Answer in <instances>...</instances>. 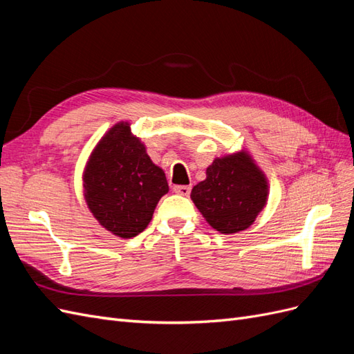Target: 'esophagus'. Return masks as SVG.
<instances>
[{
    "label": "esophagus",
    "instance_id": "1",
    "mask_svg": "<svg viewBox=\"0 0 354 354\" xmlns=\"http://www.w3.org/2000/svg\"><path fill=\"white\" fill-rule=\"evenodd\" d=\"M190 190H192L190 186H176V187H174L176 194H178V195H181V196H189V195H190Z\"/></svg>",
    "mask_w": 354,
    "mask_h": 354
}]
</instances>
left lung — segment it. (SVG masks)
<instances>
[{
    "label": "left lung",
    "instance_id": "left-lung-1",
    "mask_svg": "<svg viewBox=\"0 0 354 354\" xmlns=\"http://www.w3.org/2000/svg\"><path fill=\"white\" fill-rule=\"evenodd\" d=\"M192 201L212 229L232 234L248 229L269 199V180L245 149L216 158Z\"/></svg>",
    "mask_w": 354,
    "mask_h": 354
}]
</instances>
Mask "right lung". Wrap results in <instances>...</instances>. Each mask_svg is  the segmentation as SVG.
I'll return each instance as SVG.
<instances>
[{"label":"right lung","instance_id":"obj_1","mask_svg":"<svg viewBox=\"0 0 354 354\" xmlns=\"http://www.w3.org/2000/svg\"><path fill=\"white\" fill-rule=\"evenodd\" d=\"M128 121L116 122L91 151L82 173L84 199L102 227L130 239L151 223L168 194L164 169L152 162Z\"/></svg>","mask_w":354,"mask_h":354}]
</instances>
